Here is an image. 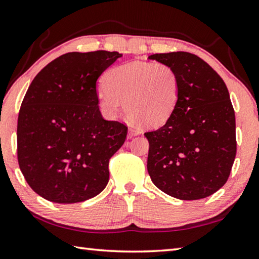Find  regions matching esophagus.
<instances>
[{
  "label": "esophagus",
  "mask_w": 259,
  "mask_h": 259,
  "mask_svg": "<svg viewBox=\"0 0 259 259\" xmlns=\"http://www.w3.org/2000/svg\"><path fill=\"white\" fill-rule=\"evenodd\" d=\"M138 135H139V131H138V130L129 129V138L135 137V136H138Z\"/></svg>",
  "instance_id": "1"
}]
</instances>
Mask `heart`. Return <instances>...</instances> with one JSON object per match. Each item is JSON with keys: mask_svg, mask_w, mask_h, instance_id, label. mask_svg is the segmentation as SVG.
<instances>
[{"mask_svg": "<svg viewBox=\"0 0 259 259\" xmlns=\"http://www.w3.org/2000/svg\"><path fill=\"white\" fill-rule=\"evenodd\" d=\"M98 103L109 116L117 115L123 102L133 123L158 128L171 119L180 98L176 70L164 63L130 62L107 70L103 76Z\"/></svg>", "mask_w": 259, "mask_h": 259, "instance_id": "b5f03b06", "label": "heart"}]
</instances>
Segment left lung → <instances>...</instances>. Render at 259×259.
<instances>
[{
    "label": "left lung",
    "instance_id": "8db88e82",
    "mask_svg": "<svg viewBox=\"0 0 259 259\" xmlns=\"http://www.w3.org/2000/svg\"><path fill=\"white\" fill-rule=\"evenodd\" d=\"M176 70L180 98L161 128L146 133L147 170L159 190L181 200L206 198L222 188L237 153L236 116L223 79L198 56H148Z\"/></svg>",
    "mask_w": 259,
    "mask_h": 259
}]
</instances>
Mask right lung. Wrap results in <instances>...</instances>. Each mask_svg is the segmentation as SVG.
Masks as SVG:
<instances>
[{
    "instance_id": "add662e5",
    "label": "right lung",
    "mask_w": 259,
    "mask_h": 259,
    "mask_svg": "<svg viewBox=\"0 0 259 259\" xmlns=\"http://www.w3.org/2000/svg\"><path fill=\"white\" fill-rule=\"evenodd\" d=\"M121 56L70 52L41 69L28 88L18 116V162L46 200L80 203L105 189L109 161L128 128L103 119L97 79Z\"/></svg>"
}]
</instances>
